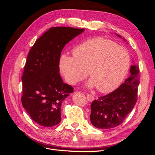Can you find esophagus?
<instances>
[{
  "instance_id": "esophagus-1",
  "label": "esophagus",
  "mask_w": 155,
  "mask_h": 155,
  "mask_svg": "<svg viewBox=\"0 0 155 155\" xmlns=\"http://www.w3.org/2000/svg\"><path fill=\"white\" fill-rule=\"evenodd\" d=\"M87 100L89 101H92L94 100V97L92 94H87Z\"/></svg>"
}]
</instances>
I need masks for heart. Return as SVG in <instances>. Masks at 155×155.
I'll return each mask as SVG.
<instances>
[{
  "instance_id": "heart-1",
  "label": "heart",
  "mask_w": 155,
  "mask_h": 155,
  "mask_svg": "<svg viewBox=\"0 0 155 155\" xmlns=\"http://www.w3.org/2000/svg\"><path fill=\"white\" fill-rule=\"evenodd\" d=\"M73 57L63 55L60 58L59 68L70 85L82 80L88 74L90 88L97 87L101 92L114 91L123 81L130 67L129 51L113 41L97 37L77 46Z\"/></svg>"
}]
</instances>
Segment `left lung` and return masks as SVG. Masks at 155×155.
<instances>
[{"mask_svg":"<svg viewBox=\"0 0 155 155\" xmlns=\"http://www.w3.org/2000/svg\"><path fill=\"white\" fill-rule=\"evenodd\" d=\"M129 71L130 76L116 90L92 103L90 120L95 127L101 129L116 127L123 122L135 106L140 83L138 64L131 65Z\"/></svg>","mask_w":155,"mask_h":155,"instance_id":"left-lung-1","label":"left lung"}]
</instances>
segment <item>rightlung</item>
<instances>
[{
  "label": "right lung",
  "mask_w": 155,
  "mask_h": 155,
  "mask_svg": "<svg viewBox=\"0 0 155 155\" xmlns=\"http://www.w3.org/2000/svg\"><path fill=\"white\" fill-rule=\"evenodd\" d=\"M85 31L52 27L37 39L28 55L22 76V107L31 120L45 127L61 120V105L74 91L59 74L61 53L68 42Z\"/></svg>",
  "instance_id": "obj_1"
}]
</instances>
